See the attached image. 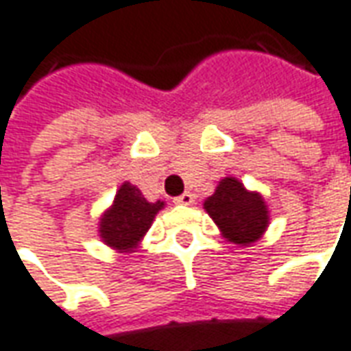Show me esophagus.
Listing matches in <instances>:
<instances>
[{"label": "esophagus", "instance_id": "1", "mask_svg": "<svg viewBox=\"0 0 351 351\" xmlns=\"http://www.w3.org/2000/svg\"><path fill=\"white\" fill-rule=\"evenodd\" d=\"M175 204H176V206H192V204H194V194H190V192H184L182 195L175 197Z\"/></svg>", "mask_w": 351, "mask_h": 351}]
</instances>
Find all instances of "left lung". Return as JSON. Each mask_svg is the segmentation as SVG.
Here are the masks:
<instances>
[{
	"mask_svg": "<svg viewBox=\"0 0 351 351\" xmlns=\"http://www.w3.org/2000/svg\"><path fill=\"white\" fill-rule=\"evenodd\" d=\"M204 209L219 226L221 236L236 245L256 244L271 221L263 195L247 190L234 176L221 178L213 195L204 202Z\"/></svg>",
	"mask_w": 351,
	"mask_h": 351,
	"instance_id": "1",
	"label": "left lung"
}]
</instances>
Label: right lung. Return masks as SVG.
I'll return each mask as SVG.
<instances>
[{"label": "right lung", "mask_w": 351, "mask_h": 351, "mask_svg": "<svg viewBox=\"0 0 351 351\" xmlns=\"http://www.w3.org/2000/svg\"><path fill=\"white\" fill-rule=\"evenodd\" d=\"M163 207L165 202H147L138 186L123 182L113 204L99 217L97 232L101 242L119 254H132Z\"/></svg>", "instance_id": "1"}]
</instances>
